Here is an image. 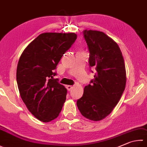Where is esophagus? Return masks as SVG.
<instances>
[{
    "mask_svg": "<svg viewBox=\"0 0 147 147\" xmlns=\"http://www.w3.org/2000/svg\"><path fill=\"white\" fill-rule=\"evenodd\" d=\"M66 88H67V90H68V91H70L71 90H72L73 86H72L68 85V86H66Z\"/></svg>",
    "mask_w": 147,
    "mask_h": 147,
    "instance_id": "1",
    "label": "esophagus"
}]
</instances>
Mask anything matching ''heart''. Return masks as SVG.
Segmentation results:
<instances>
[{"instance_id":"b5f03b06","label":"heart","mask_w":147,"mask_h":147,"mask_svg":"<svg viewBox=\"0 0 147 147\" xmlns=\"http://www.w3.org/2000/svg\"><path fill=\"white\" fill-rule=\"evenodd\" d=\"M81 53H82V52H81Z\"/></svg>"}]
</instances>
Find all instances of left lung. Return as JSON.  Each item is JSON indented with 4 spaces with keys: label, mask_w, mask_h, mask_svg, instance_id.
Returning <instances> with one entry per match:
<instances>
[{
    "label": "left lung",
    "mask_w": 147,
    "mask_h": 147,
    "mask_svg": "<svg viewBox=\"0 0 147 147\" xmlns=\"http://www.w3.org/2000/svg\"><path fill=\"white\" fill-rule=\"evenodd\" d=\"M84 36L90 54V66L96 71L77 106L83 117L100 121L113 111L125 90V62L118 44L104 32L85 30Z\"/></svg>",
    "instance_id": "left-lung-1"
}]
</instances>
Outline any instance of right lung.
Here are the masks:
<instances>
[{
    "mask_svg": "<svg viewBox=\"0 0 147 147\" xmlns=\"http://www.w3.org/2000/svg\"><path fill=\"white\" fill-rule=\"evenodd\" d=\"M76 39L74 32L42 33L19 59L16 81L20 96L29 111L43 122L56 119L65 102L67 90L53 79L54 70Z\"/></svg>",
    "mask_w": 147,
    "mask_h": 147,
    "instance_id": "right-lung-1",
    "label": "right lung"
}]
</instances>
